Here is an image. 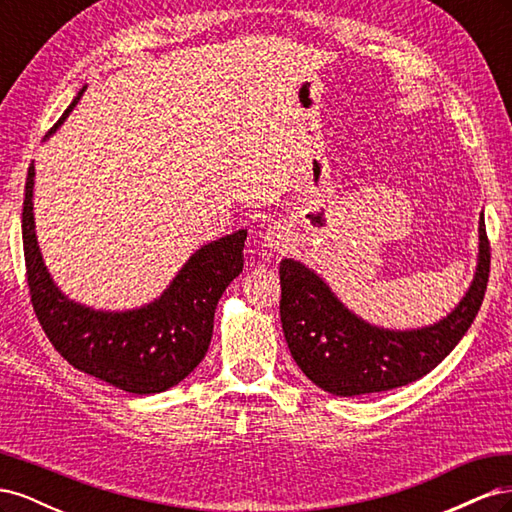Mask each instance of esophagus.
<instances>
[{"label":"esophagus","instance_id":"esophagus-1","mask_svg":"<svg viewBox=\"0 0 512 512\" xmlns=\"http://www.w3.org/2000/svg\"><path fill=\"white\" fill-rule=\"evenodd\" d=\"M265 245L271 250H282L288 245V228L282 224H275L265 232Z\"/></svg>","mask_w":512,"mask_h":512}]
</instances>
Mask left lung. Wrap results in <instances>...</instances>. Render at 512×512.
Returning <instances> with one entry per match:
<instances>
[{"label": "left lung", "mask_w": 512, "mask_h": 512, "mask_svg": "<svg viewBox=\"0 0 512 512\" xmlns=\"http://www.w3.org/2000/svg\"><path fill=\"white\" fill-rule=\"evenodd\" d=\"M489 258L480 213L476 271L466 294L438 322L404 331L356 316L314 269L284 258L280 318L294 363L322 391L339 397L391 391L423 378L468 333L487 290Z\"/></svg>", "instance_id": "obj_1"}]
</instances>
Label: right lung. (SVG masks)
I'll return each mask as SVG.
<instances>
[{"instance_id":"add662e5","label":"right lung","mask_w":512,"mask_h":512,"mask_svg":"<svg viewBox=\"0 0 512 512\" xmlns=\"http://www.w3.org/2000/svg\"><path fill=\"white\" fill-rule=\"evenodd\" d=\"M85 89L87 85L46 138L68 119ZM34 177L32 164L25 183L21 226L29 294L46 337L74 369L121 391L153 395L173 389L205 359L215 307L228 284L243 271L247 230L239 228L232 235L200 245L151 303L123 312L94 309L61 292L44 265L34 222Z\"/></svg>"}]
</instances>
